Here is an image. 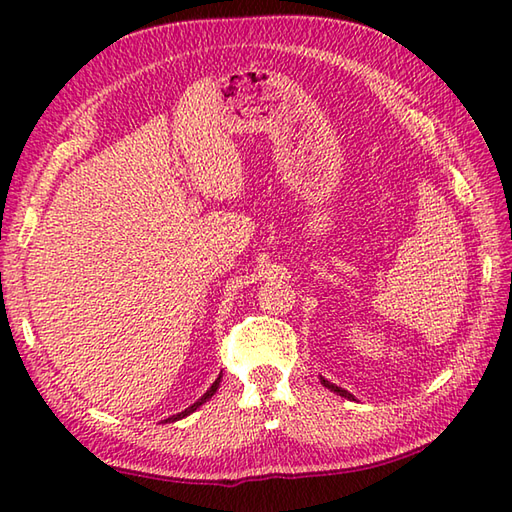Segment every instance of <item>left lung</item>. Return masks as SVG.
<instances>
[{"mask_svg":"<svg viewBox=\"0 0 512 512\" xmlns=\"http://www.w3.org/2000/svg\"><path fill=\"white\" fill-rule=\"evenodd\" d=\"M319 380H321V385L323 387H328L330 391H334V394H339V396H343V398H347V400H354V396L350 394V391L347 389H343V387H339V385H334V383H330L328 378H323V376H319Z\"/></svg>","mask_w":512,"mask_h":512,"instance_id":"left-lung-1","label":"left lung"}]
</instances>
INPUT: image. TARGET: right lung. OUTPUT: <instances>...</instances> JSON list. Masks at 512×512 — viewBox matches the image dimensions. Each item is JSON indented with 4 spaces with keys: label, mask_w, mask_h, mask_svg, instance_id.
Instances as JSON below:
<instances>
[{
    "label": "right lung",
    "mask_w": 512,
    "mask_h": 512,
    "mask_svg": "<svg viewBox=\"0 0 512 512\" xmlns=\"http://www.w3.org/2000/svg\"><path fill=\"white\" fill-rule=\"evenodd\" d=\"M220 380H222V374L215 378V383H213V385H211L209 389H206V394H204L202 398H198V400H195L191 407H187V409H184V411L176 413V416H171V418H167L165 422H176V420H182V418H187V416H191V413H193L195 409H200V407L204 405V402H206V400H209V398H211V396L215 394V391H217V387H220Z\"/></svg>",
    "instance_id": "1"
}]
</instances>
